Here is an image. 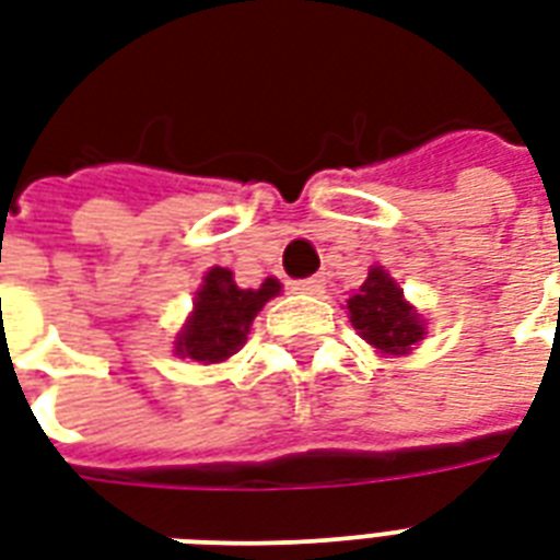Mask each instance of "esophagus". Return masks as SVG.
<instances>
[{"instance_id":"obj_1","label":"esophagus","mask_w":560,"mask_h":560,"mask_svg":"<svg viewBox=\"0 0 560 560\" xmlns=\"http://www.w3.org/2000/svg\"><path fill=\"white\" fill-rule=\"evenodd\" d=\"M323 288H326V279H323V276H311V279L293 281V290H299V293H311V296H319Z\"/></svg>"}]
</instances>
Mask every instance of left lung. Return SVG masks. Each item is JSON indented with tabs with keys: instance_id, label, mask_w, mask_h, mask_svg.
Instances as JSON below:
<instances>
[{
	"instance_id": "8db88e82",
	"label": "left lung",
	"mask_w": 560,
	"mask_h": 560,
	"mask_svg": "<svg viewBox=\"0 0 560 560\" xmlns=\"http://www.w3.org/2000/svg\"><path fill=\"white\" fill-rule=\"evenodd\" d=\"M347 311L358 335L382 355H408L425 335V319L382 267H373L361 290L347 299Z\"/></svg>"
}]
</instances>
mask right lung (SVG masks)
Returning a JSON list of instances; mask_svg holds the SVG:
<instances>
[{"instance_id": "right-lung-1", "label": "right lung", "mask_w": 560, "mask_h": 560, "mask_svg": "<svg viewBox=\"0 0 560 560\" xmlns=\"http://www.w3.org/2000/svg\"><path fill=\"white\" fill-rule=\"evenodd\" d=\"M279 279H264L261 288H237L232 270L211 267L196 290L194 311L176 337V355L196 364H220L241 352L258 311L279 296Z\"/></svg>"}]
</instances>
